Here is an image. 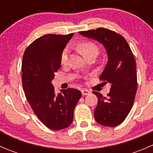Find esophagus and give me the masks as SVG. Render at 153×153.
Here are the masks:
<instances>
[{
    "label": "esophagus",
    "instance_id": "obj_1",
    "mask_svg": "<svg viewBox=\"0 0 153 153\" xmlns=\"http://www.w3.org/2000/svg\"><path fill=\"white\" fill-rule=\"evenodd\" d=\"M81 93H82L83 95H89V94H90V91L84 89L81 90Z\"/></svg>",
    "mask_w": 153,
    "mask_h": 153
}]
</instances>
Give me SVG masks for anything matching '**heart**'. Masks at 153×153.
Wrapping results in <instances>:
<instances>
[{
    "mask_svg": "<svg viewBox=\"0 0 153 153\" xmlns=\"http://www.w3.org/2000/svg\"><path fill=\"white\" fill-rule=\"evenodd\" d=\"M80 51L82 52L84 56H86L89 54L92 53L93 52H98V47L95 44L89 41H84V42L80 43L78 45ZM68 55H69V48H64L62 53L61 55V63L62 64H67L68 61Z\"/></svg>",
    "mask_w": 153,
    "mask_h": 153,
    "instance_id": "obj_1",
    "label": "heart"
}]
</instances>
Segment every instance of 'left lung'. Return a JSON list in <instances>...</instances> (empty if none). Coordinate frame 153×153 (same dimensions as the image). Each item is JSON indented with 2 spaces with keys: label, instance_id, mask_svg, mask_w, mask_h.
<instances>
[{
  "label": "left lung",
  "instance_id": "obj_1",
  "mask_svg": "<svg viewBox=\"0 0 153 153\" xmlns=\"http://www.w3.org/2000/svg\"><path fill=\"white\" fill-rule=\"evenodd\" d=\"M79 34L101 43L108 57L100 80L110 84V91L107 97L92 92L98 98L94 111L95 121L103 126H118L130 112L137 91L136 64L132 50L124 37L109 29L98 28Z\"/></svg>",
  "mask_w": 153,
  "mask_h": 153
}]
</instances>
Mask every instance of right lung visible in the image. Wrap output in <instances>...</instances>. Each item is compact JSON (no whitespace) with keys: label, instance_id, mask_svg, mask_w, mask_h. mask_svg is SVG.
<instances>
[{"label":"right lung","instance_id":"right-lung-1","mask_svg":"<svg viewBox=\"0 0 153 153\" xmlns=\"http://www.w3.org/2000/svg\"><path fill=\"white\" fill-rule=\"evenodd\" d=\"M74 33L45 35L32 43L24 54L22 84L26 98L38 118L52 130L68 127L81 97L75 89L55 94L52 81L61 67V55Z\"/></svg>","mask_w":153,"mask_h":153}]
</instances>
